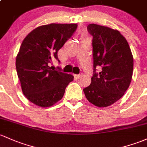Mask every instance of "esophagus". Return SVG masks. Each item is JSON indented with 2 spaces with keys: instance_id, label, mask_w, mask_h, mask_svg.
<instances>
[{
  "instance_id": "34e87169",
  "label": "esophagus",
  "mask_w": 147,
  "mask_h": 147,
  "mask_svg": "<svg viewBox=\"0 0 147 147\" xmlns=\"http://www.w3.org/2000/svg\"><path fill=\"white\" fill-rule=\"evenodd\" d=\"M82 76H83V74H78V75H75V76H74L76 77L77 78H80L82 77Z\"/></svg>"
}]
</instances>
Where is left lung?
<instances>
[{"label":"left lung","mask_w":147,"mask_h":147,"mask_svg":"<svg viewBox=\"0 0 147 147\" xmlns=\"http://www.w3.org/2000/svg\"><path fill=\"white\" fill-rule=\"evenodd\" d=\"M93 36L94 75L83 89L87 99L98 107L113 105L123 96L130 84L133 56L125 38L118 30L95 24L88 26ZM102 67L99 74L96 67Z\"/></svg>","instance_id":"left-lung-1"}]
</instances>
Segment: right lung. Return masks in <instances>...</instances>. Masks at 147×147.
<instances>
[{"mask_svg": "<svg viewBox=\"0 0 147 147\" xmlns=\"http://www.w3.org/2000/svg\"><path fill=\"white\" fill-rule=\"evenodd\" d=\"M77 28L76 24H50L34 29L24 39L16 57V69L23 94L40 107H52L64 96L74 80L71 74L49 66Z\"/></svg>", "mask_w": 147, "mask_h": 147, "instance_id": "add662e5", "label": "right lung"}]
</instances>
